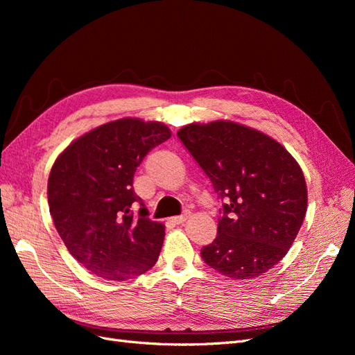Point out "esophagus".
I'll return each mask as SVG.
<instances>
[{
  "label": "esophagus",
  "mask_w": 355,
  "mask_h": 355,
  "mask_svg": "<svg viewBox=\"0 0 355 355\" xmlns=\"http://www.w3.org/2000/svg\"><path fill=\"white\" fill-rule=\"evenodd\" d=\"M187 219H188V213H185V214H180V216L171 218V222H173L175 225H180V223H184Z\"/></svg>",
  "instance_id": "esophagus-1"
}]
</instances>
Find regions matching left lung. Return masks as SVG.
<instances>
[{"instance_id": "left-lung-1", "label": "left lung", "mask_w": 355, "mask_h": 355, "mask_svg": "<svg viewBox=\"0 0 355 355\" xmlns=\"http://www.w3.org/2000/svg\"><path fill=\"white\" fill-rule=\"evenodd\" d=\"M178 136L223 200L218 235L202 261L235 280L259 277L280 262L305 219L308 191L287 149L234 121L192 123Z\"/></svg>"}]
</instances>
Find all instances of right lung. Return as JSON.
Returning a JSON list of instances; mask_svg holds the SVG:
<instances>
[{"label":"right lung","mask_w":355,"mask_h":355,"mask_svg":"<svg viewBox=\"0 0 355 355\" xmlns=\"http://www.w3.org/2000/svg\"><path fill=\"white\" fill-rule=\"evenodd\" d=\"M170 136L163 123L121 118L83 135L56 158L47 185L51 218L69 253L92 274L124 282L155 265L164 225L148 218L133 178Z\"/></svg>","instance_id":"add662e5"}]
</instances>
